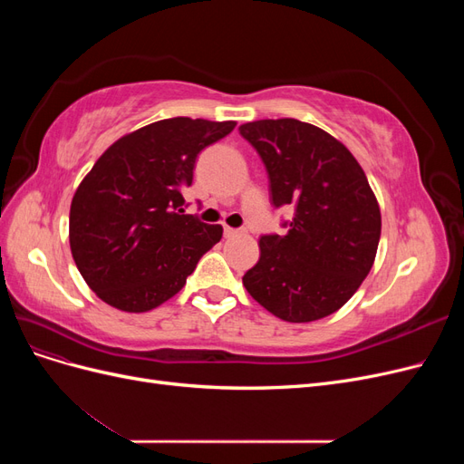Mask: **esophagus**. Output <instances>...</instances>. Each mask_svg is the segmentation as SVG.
Listing matches in <instances>:
<instances>
[{
  "instance_id": "34e87169",
  "label": "esophagus",
  "mask_w": 464,
  "mask_h": 464,
  "mask_svg": "<svg viewBox=\"0 0 464 464\" xmlns=\"http://www.w3.org/2000/svg\"><path fill=\"white\" fill-rule=\"evenodd\" d=\"M237 234H244V230H237V228H230V227H224V236H227V237L237 236Z\"/></svg>"
}]
</instances>
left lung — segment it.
<instances>
[{
	"label": "left lung",
	"mask_w": 464,
	"mask_h": 464,
	"mask_svg": "<svg viewBox=\"0 0 464 464\" xmlns=\"http://www.w3.org/2000/svg\"><path fill=\"white\" fill-rule=\"evenodd\" d=\"M269 172L275 207L290 205L285 236H261L242 283L266 312L310 323L353 298L375 261L382 213L362 166L339 139L294 118L240 125Z\"/></svg>",
	"instance_id": "1"
}]
</instances>
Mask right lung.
Listing matches in <instances>:
<instances>
[{"label": "right lung", "mask_w": 464, "mask_h": 464, "mask_svg": "<svg viewBox=\"0 0 464 464\" xmlns=\"http://www.w3.org/2000/svg\"><path fill=\"white\" fill-rule=\"evenodd\" d=\"M236 121L170 118L110 145L79 184L69 210V246L98 298L121 312L154 310L184 288L220 242V224L184 215L198 154Z\"/></svg>", "instance_id": "1"}]
</instances>
